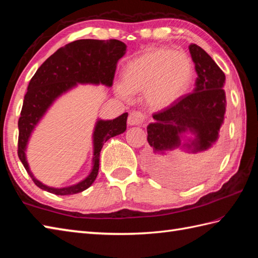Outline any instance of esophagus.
<instances>
[{
	"mask_svg": "<svg viewBox=\"0 0 258 258\" xmlns=\"http://www.w3.org/2000/svg\"><path fill=\"white\" fill-rule=\"evenodd\" d=\"M145 116L141 112H132L130 113L128 118H127V124L130 126H136V125H142L144 123Z\"/></svg>",
	"mask_w": 258,
	"mask_h": 258,
	"instance_id": "34e87169",
	"label": "esophagus"
}]
</instances>
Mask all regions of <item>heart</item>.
<instances>
[{
	"mask_svg": "<svg viewBox=\"0 0 258 258\" xmlns=\"http://www.w3.org/2000/svg\"><path fill=\"white\" fill-rule=\"evenodd\" d=\"M191 82L193 65L185 53L150 47L125 63L122 82L115 85V92L125 100L144 92L149 106L162 111L178 102L188 92Z\"/></svg>",
	"mask_w": 258,
	"mask_h": 258,
	"instance_id": "b5f03b06",
	"label": "heart"
}]
</instances>
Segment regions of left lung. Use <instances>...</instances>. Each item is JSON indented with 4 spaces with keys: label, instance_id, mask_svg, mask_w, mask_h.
Listing matches in <instances>:
<instances>
[{
    "label": "left lung",
    "instance_id": "left-lung-1",
    "mask_svg": "<svg viewBox=\"0 0 258 258\" xmlns=\"http://www.w3.org/2000/svg\"><path fill=\"white\" fill-rule=\"evenodd\" d=\"M189 54L197 78L190 94L173 106L153 114L147 125V141L154 155H166L180 150L197 154L211 150L220 139L226 113L225 74L199 45L190 43ZM158 158H152V168L160 171Z\"/></svg>",
    "mask_w": 258,
    "mask_h": 258
}]
</instances>
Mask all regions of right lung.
Here are the masks:
<instances>
[{"instance_id": "obj_1", "label": "right lung", "mask_w": 258, "mask_h": 258, "mask_svg": "<svg viewBox=\"0 0 258 258\" xmlns=\"http://www.w3.org/2000/svg\"><path fill=\"white\" fill-rule=\"evenodd\" d=\"M125 53V43L118 40L74 41L52 54L30 81L19 119L18 154L33 182L41 189L55 195H72L81 193L94 183L100 168L102 147L107 140L125 132L127 113L114 119H96L92 134V168L85 178L73 185L52 187L38 180L27 162V146L36 126L59 97L79 84L111 87L118 59Z\"/></svg>"}]
</instances>
